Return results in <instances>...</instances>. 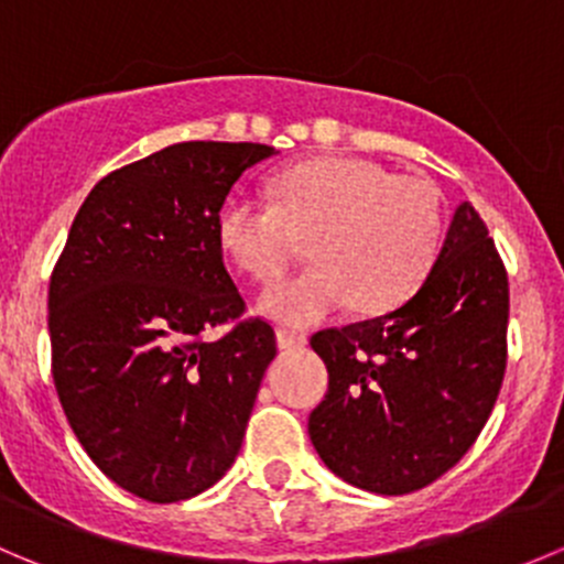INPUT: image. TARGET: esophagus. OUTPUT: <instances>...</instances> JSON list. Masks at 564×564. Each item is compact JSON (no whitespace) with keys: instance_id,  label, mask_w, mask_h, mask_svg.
Wrapping results in <instances>:
<instances>
[{"instance_id":"1","label":"esophagus","mask_w":564,"mask_h":564,"mask_svg":"<svg viewBox=\"0 0 564 564\" xmlns=\"http://www.w3.org/2000/svg\"><path fill=\"white\" fill-rule=\"evenodd\" d=\"M275 341H278V349H283V352H286V349L303 347L305 336H303V333H297V330H286V327H278Z\"/></svg>"}]
</instances>
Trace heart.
Here are the masks:
<instances>
[{"label":"heart","mask_w":564,"mask_h":564,"mask_svg":"<svg viewBox=\"0 0 564 564\" xmlns=\"http://www.w3.org/2000/svg\"><path fill=\"white\" fill-rule=\"evenodd\" d=\"M278 204L239 193L223 206L220 245L248 275L272 278L311 234L314 264L267 283L259 314L308 327L352 300L386 311L408 297L433 264L444 237L441 195L424 178L393 176L355 156L300 162L278 176Z\"/></svg>","instance_id":"heart-1"}]
</instances>
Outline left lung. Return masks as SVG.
I'll return each instance as SVG.
<instances>
[{
  "instance_id": "8db88e82",
  "label": "left lung",
  "mask_w": 564,
  "mask_h": 564,
  "mask_svg": "<svg viewBox=\"0 0 564 564\" xmlns=\"http://www.w3.org/2000/svg\"><path fill=\"white\" fill-rule=\"evenodd\" d=\"M507 316L505 264L466 200L402 305L311 338L327 366V393L308 419L322 463L380 496L413 494L449 471L499 397Z\"/></svg>"
}]
</instances>
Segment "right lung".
<instances>
[{"label": "right lung", "instance_id": "1", "mask_svg": "<svg viewBox=\"0 0 564 564\" xmlns=\"http://www.w3.org/2000/svg\"><path fill=\"white\" fill-rule=\"evenodd\" d=\"M278 151L176 143L90 189L48 283L52 375L90 460L154 505L226 477L261 377L275 358L267 322L239 319L223 264L220 209L234 184Z\"/></svg>", "mask_w": 564, "mask_h": 564}]
</instances>
